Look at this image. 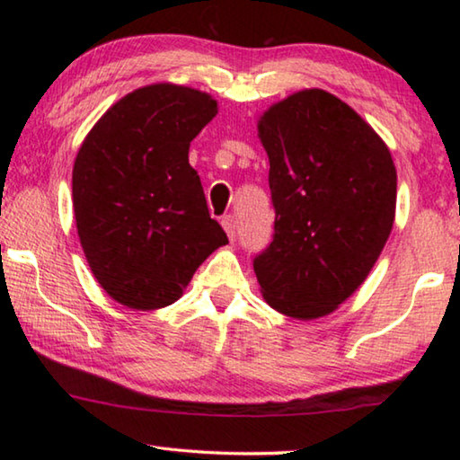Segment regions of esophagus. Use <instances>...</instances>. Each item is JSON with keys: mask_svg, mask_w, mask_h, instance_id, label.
Segmentation results:
<instances>
[{"mask_svg": "<svg viewBox=\"0 0 460 460\" xmlns=\"http://www.w3.org/2000/svg\"><path fill=\"white\" fill-rule=\"evenodd\" d=\"M223 229L227 231V235H229V239L233 241L235 239V235H237V219L233 215H225L223 217Z\"/></svg>", "mask_w": 460, "mask_h": 460, "instance_id": "1", "label": "esophagus"}]
</instances>
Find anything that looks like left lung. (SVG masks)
<instances>
[{
  "instance_id": "obj_1",
  "label": "left lung",
  "mask_w": 460,
  "mask_h": 460,
  "mask_svg": "<svg viewBox=\"0 0 460 460\" xmlns=\"http://www.w3.org/2000/svg\"><path fill=\"white\" fill-rule=\"evenodd\" d=\"M258 131L276 221L255 276L271 308L313 321L339 308L376 266L394 227L398 174L384 139L323 89L271 105Z\"/></svg>"
}]
</instances>
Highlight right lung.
Returning a JSON list of instances; mask_svg holds the SVG:
<instances>
[{"instance_id":"obj_1","label":"right lung","mask_w":460,"mask_h":460,"mask_svg":"<svg viewBox=\"0 0 460 460\" xmlns=\"http://www.w3.org/2000/svg\"><path fill=\"white\" fill-rule=\"evenodd\" d=\"M215 115L207 93L147 84L109 109L76 154L73 207L84 258L123 306L172 305L200 263L229 243L189 164L190 142Z\"/></svg>"}]
</instances>
